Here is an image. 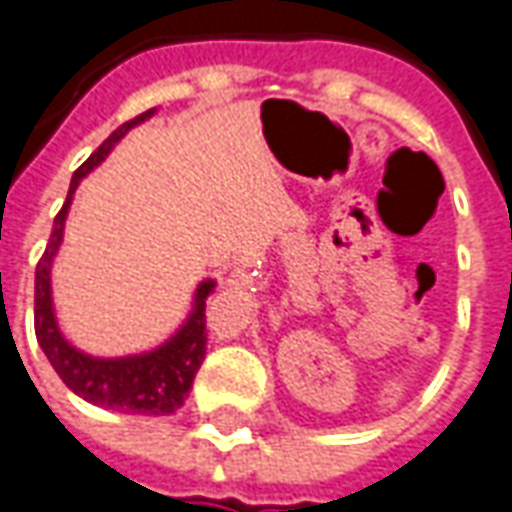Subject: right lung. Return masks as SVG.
I'll return each instance as SVG.
<instances>
[{
    "mask_svg": "<svg viewBox=\"0 0 512 512\" xmlns=\"http://www.w3.org/2000/svg\"><path fill=\"white\" fill-rule=\"evenodd\" d=\"M151 114H154V109L120 125L95 154L72 173L64 207L55 215L50 243H47V249H44V255L36 266V339L44 350V356L50 358L52 370L61 375L66 387L75 395H81L83 401L106 406V409H117V412H128V415H173L184 403L187 392L193 387L198 367L204 361V353H207V314H204V308H207V297L212 294L215 283L204 280L198 285L193 314L170 342L156 347L151 353H142V356L95 358L75 350L58 330V322L52 314L50 266L58 246H61V238H64V221L75 187L81 184L89 170L109 156L111 148L120 142V137H125L128 128H134Z\"/></svg>",
    "mask_w": 512,
    "mask_h": 512,
    "instance_id": "obj_1",
    "label": "right lung"
}]
</instances>
